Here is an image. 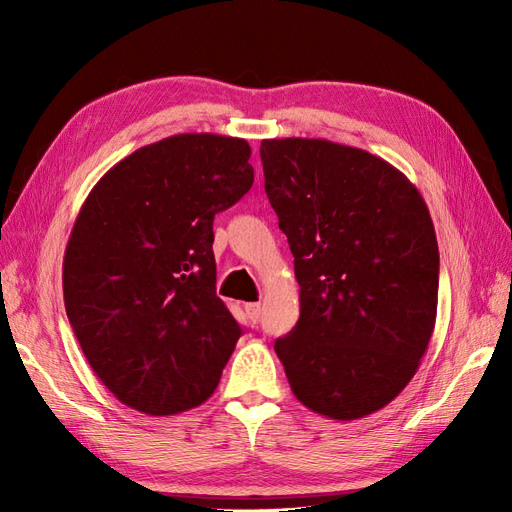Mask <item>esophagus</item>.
<instances>
[{
	"label": "esophagus",
	"mask_w": 512,
	"mask_h": 512,
	"mask_svg": "<svg viewBox=\"0 0 512 512\" xmlns=\"http://www.w3.org/2000/svg\"><path fill=\"white\" fill-rule=\"evenodd\" d=\"M245 314L250 318V322H258L262 316V305L260 303H245Z\"/></svg>",
	"instance_id": "34e87169"
}]
</instances>
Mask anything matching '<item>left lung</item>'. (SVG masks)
Instances as JSON below:
<instances>
[{
  "mask_svg": "<svg viewBox=\"0 0 512 512\" xmlns=\"http://www.w3.org/2000/svg\"><path fill=\"white\" fill-rule=\"evenodd\" d=\"M260 160L301 286L299 322L275 342L290 389L333 421L374 414L414 378L436 327L425 200L393 164L324 138H265Z\"/></svg>",
  "mask_w": 512,
  "mask_h": 512,
  "instance_id": "1",
  "label": "left lung"
}]
</instances>
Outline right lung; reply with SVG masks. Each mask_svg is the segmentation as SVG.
<instances>
[{"instance_id": "add662e5", "label": "right lung", "mask_w": 512, "mask_h": 512, "mask_svg": "<svg viewBox=\"0 0 512 512\" xmlns=\"http://www.w3.org/2000/svg\"><path fill=\"white\" fill-rule=\"evenodd\" d=\"M250 156L235 136L162 138L108 170L76 215L66 314L121 404L177 414L218 386L241 327L215 294L213 218L250 192Z\"/></svg>"}]
</instances>
